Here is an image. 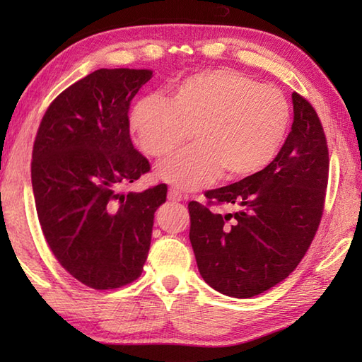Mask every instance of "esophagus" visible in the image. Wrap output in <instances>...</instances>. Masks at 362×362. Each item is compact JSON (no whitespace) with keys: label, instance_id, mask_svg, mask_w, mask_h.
Here are the masks:
<instances>
[{"label":"esophagus","instance_id":"obj_1","mask_svg":"<svg viewBox=\"0 0 362 362\" xmlns=\"http://www.w3.org/2000/svg\"><path fill=\"white\" fill-rule=\"evenodd\" d=\"M168 199H169V201H171V202H182V201H185V196H183L182 193H179V191H177V189H169L168 191Z\"/></svg>","mask_w":362,"mask_h":362}]
</instances>
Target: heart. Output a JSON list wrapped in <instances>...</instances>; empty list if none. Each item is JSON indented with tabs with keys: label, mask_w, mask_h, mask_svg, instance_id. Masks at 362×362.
I'll return each mask as SVG.
<instances>
[{
	"label": "heart",
	"mask_w": 362,
	"mask_h": 362,
	"mask_svg": "<svg viewBox=\"0 0 362 362\" xmlns=\"http://www.w3.org/2000/svg\"><path fill=\"white\" fill-rule=\"evenodd\" d=\"M280 90L235 70H211L177 82L163 101L148 96L129 113V129L146 156L163 158L188 138L194 144L157 166V177L180 189H197L222 173L244 179L279 153L289 127Z\"/></svg>",
	"instance_id": "b5f03b06"
}]
</instances>
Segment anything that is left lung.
Masks as SVG:
<instances>
[{
  "label": "left lung",
  "instance_id": "left-lung-1",
  "mask_svg": "<svg viewBox=\"0 0 362 362\" xmlns=\"http://www.w3.org/2000/svg\"><path fill=\"white\" fill-rule=\"evenodd\" d=\"M294 121L264 169L206 191L209 204H235L236 213L189 202V241L205 283L221 294L249 298L286 279L302 261L324 210L328 148L313 105L292 93Z\"/></svg>",
  "mask_w": 362,
  "mask_h": 362
}]
</instances>
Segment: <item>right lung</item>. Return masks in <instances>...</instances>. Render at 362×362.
I'll list each match as a JSON object with an SVG mask.
<instances>
[{
	"label": "right lung",
	"instance_id": "right-lung-1",
	"mask_svg": "<svg viewBox=\"0 0 362 362\" xmlns=\"http://www.w3.org/2000/svg\"><path fill=\"white\" fill-rule=\"evenodd\" d=\"M151 70L101 68L64 90L46 110L33 151L42 232L76 280L115 289L143 272L153 214L166 185L124 193L151 169L129 134V105Z\"/></svg>",
	"mask_w": 362,
	"mask_h": 362
}]
</instances>
